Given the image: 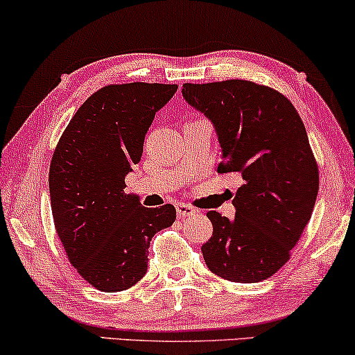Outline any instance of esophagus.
<instances>
[{
  "mask_svg": "<svg viewBox=\"0 0 355 355\" xmlns=\"http://www.w3.org/2000/svg\"><path fill=\"white\" fill-rule=\"evenodd\" d=\"M176 213H178V218H187V216L196 215V210H193L191 205H186V203H178Z\"/></svg>",
  "mask_w": 355,
  "mask_h": 355,
  "instance_id": "1",
  "label": "esophagus"
}]
</instances>
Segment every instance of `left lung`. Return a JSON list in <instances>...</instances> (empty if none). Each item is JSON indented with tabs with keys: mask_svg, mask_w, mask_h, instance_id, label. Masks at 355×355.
Instances as JSON below:
<instances>
[{
	"mask_svg": "<svg viewBox=\"0 0 355 355\" xmlns=\"http://www.w3.org/2000/svg\"><path fill=\"white\" fill-rule=\"evenodd\" d=\"M182 96L215 125L218 173L244 181L232 200L234 220L207 213L213 234L203 260L232 283L270 278L289 260L317 200L318 166L302 119L283 94L250 80L184 84Z\"/></svg>",
	"mask_w": 355,
	"mask_h": 355,
	"instance_id": "8db88e82",
	"label": "left lung"
}]
</instances>
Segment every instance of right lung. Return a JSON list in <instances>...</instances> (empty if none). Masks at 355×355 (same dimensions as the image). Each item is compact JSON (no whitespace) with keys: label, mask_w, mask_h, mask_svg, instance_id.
I'll use <instances>...</instances> for the list:
<instances>
[{"label":"right lung","mask_w":355,"mask_h":355,"mask_svg":"<svg viewBox=\"0 0 355 355\" xmlns=\"http://www.w3.org/2000/svg\"><path fill=\"white\" fill-rule=\"evenodd\" d=\"M178 85H106L72 116L53 153L50 198L55 227L72 266L103 293L129 289L147 273L148 247L176 220L173 205L147 208L124 192L145 134Z\"/></svg>","instance_id":"right-lung-1"}]
</instances>
